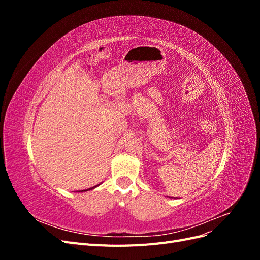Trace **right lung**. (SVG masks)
<instances>
[{
	"label": "right lung",
	"instance_id": "1",
	"mask_svg": "<svg viewBox=\"0 0 260 260\" xmlns=\"http://www.w3.org/2000/svg\"><path fill=\"white\" fill-rule=\"evenodd\" d=\"M98 186V185H96ZM96 186H93V187H90V188H88V190H83V191H81V192H84V191H89V190H92V188H94V187H96Z\"/></svg>",
	"mask_w": 260,
	"mask_h": 260
}]
</instances>
